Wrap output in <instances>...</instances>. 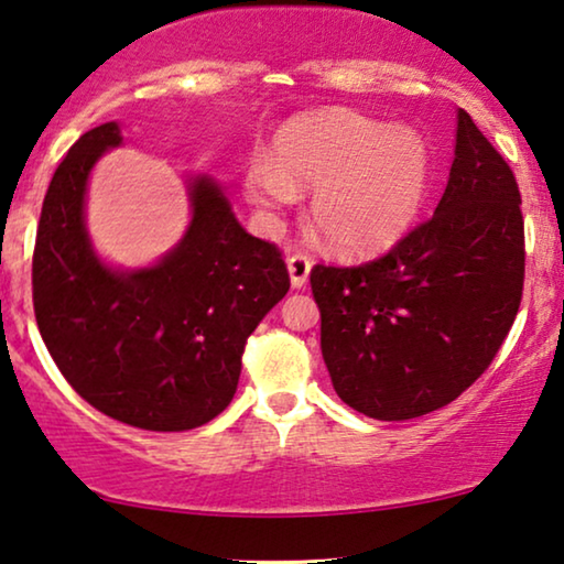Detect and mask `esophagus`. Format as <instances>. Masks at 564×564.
Wrapping results in <instances>:
<instances>
[{"label": "esophagus", "instance_id": "esophagus-1", "mask_svg": "<svg viewBox=\"0 0 564 564\" xmlns=\"http://www.w3.org/2000/svg\"><path fill=\"white\" fill-rule=\"evenodd\" d=\"M289 275H291V285L293 289H304L306 281H308V273H312V260L306 256H291L289 258Z\"/></svg>", "mask_w": 564, "mask_h": 564}]
</instances>
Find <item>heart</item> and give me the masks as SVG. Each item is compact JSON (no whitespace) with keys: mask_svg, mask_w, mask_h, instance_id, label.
I'll use <instances>...</instances> for the list:
<instances>
[{"mask_svg":"<svg viewBox=\"0 0 564 564\" xmlns=\"http://www.w3.org/2000/svg\"><path fill=\"white\" fill-rule=\"evenodd\" d=\"M245 196L279 212L314 192L312 221L332 250L378 256L416 225L432 186L424 134L345 112L301 115L285 122L271 158L245 165Z\"/></svg>","mask_w":564,"mask_h":564,"instance_id":"1","label":"heart"}]
</instances>
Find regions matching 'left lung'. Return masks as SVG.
<instances>
[{"label":"left lung","instance_id":"1","mask_svg":"<svg viewBox=\"0 0 564 564\" xmlns=\"http://www.w3.org/2000/svg\"><path fill=\"white\" fill-rule=\"evenodd\" d=\"M322 358L347 406L403 422L482 376L517 319L523 217L517 178L457 109L455 161L434 217L383 258L314 265Z\"/></svg>","mask_w":564,"mask_h":564}]
</instances>
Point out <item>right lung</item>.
<instances>
[{
    "mask_svg": "<svg viewBox=\"0 0 564 564\" xmlns=\"http://www.w3.org/2000/svg\"><path fill=\"white\" fill-rule=\"evenodd\" d=\"M117 122L82 134L53 173L33 256L51 358L101 414L148 432L196 430L232 401L248 337L289 293L275 245L248 235L212 176H188L192 219L153 265L115 268L86 229V188Z\"/></svg>",
    "mask_w": 564,
    "mask_h": 564,
    "instance_id": "add662e5",
    "label": "right lung"
}]
</instances>
